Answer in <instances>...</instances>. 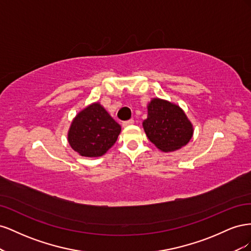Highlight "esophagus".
Wrapping results in <instances>:
<instances>
[{"mask_svg":"<svg viewBox=\"0 0 251 251\" xmlns=\"http://www.w3.org/2000/svg\"><path fill=\"white\" fill-rule=\"evenodd\" d=\"M134 124V120L133 119H130V120H126V121H124L123 123V126L124 127H126L128 126H132Z\"/></svg>","mask_w":251,"mask_h":251,"instance_id":"esophagus-1","label":"esophagus"}]
</instances>
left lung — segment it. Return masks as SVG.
Returning a JSON list of instances; mask_svg holds the SVG:
<instances>
[{
  "label": "left lung",
  "instance_id": "left-lung-1",
  "mask_svg": "<svg viewBox=\"0 0 251 251\" xmlns=\"http://www.w3.org/2000/svg\"><path fill=\"white\" fill-rule=\"evenodd\" d=\"M142 126L150 141L165 153L186 146L194 134L184 111L160 98H153L148 104V118Z\"/></svg>",
  "mask_w": 251,
  "mask_h": 251
}]
</instances>
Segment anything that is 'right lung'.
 Listing matches in <instances>:
<instances>
[{
	"instance_id": "obj_1",
	"label": "right lung",
	"mask_w": 251,
	"mask_h": 251,
	"mask_svg": "<svg viewBox=\"0 0 251 251\" xmlns=\"http://www.w3.org/2000/svg\"><path fill=\"white\" fill-rule=\"evenodd\" d=\"M121 126L100 102L81 110L68 131V142L83 157H100L107 153L120 134Z\"/></svg>"
}]
</instances>
